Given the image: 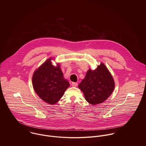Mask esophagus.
Returning <instances> with one entry per match:
<instances>
[{"mask_svg":"<svg viewBox=\"0 0 146 146\" xmlns=\"http://www.w3.org/2000/svg\"><path fill=\"white\" fill-rule=\"evenodd\" d=\"M78 85V83H72L71 84V85L72 86H77Z\"/></svg>","mask_w":146,"mask_h":146,"instance_id":"obj_1","label":"esophagus"}]
</instances>
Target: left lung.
Segmentation results:
<instances>
[{
  "label": "left lung",
  "instance_id": "1",
  "mask_svg": "<svg viewBox=\"0 0 146 146\" xmlns=\"http://www.w3.org/2000/svg\"><path fill=\"white\" fill-rule=\"evenodd\" d=\"M78 86L83 92L86 101L95 105L102 104L110 96L115 83L107 68L102 63L95 70L89 69Z\"/></svg>",
  "mask_w": 146,
  "mask_h": 146
}]
</instances>
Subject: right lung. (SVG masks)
Instances as JSON below:
<instances>
[{
    "label": "right lung",
    "instance_id": "add662e5",
    "mask_svg": "<svg viewBox=\"0 0 146 146\" xmlns=\"http://www.w3.org/2000/svg\"><path fill=\"white\" fill-rule=\"evenodd\" d=\"M47 60L33 76V85L38 96L49 104H56L69 87L68 82L63 78L60 64L56 67Z\"/></svg>",
    "mask_w": 146,
    "mask_h": 146
}]
</instances>
